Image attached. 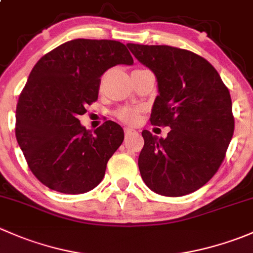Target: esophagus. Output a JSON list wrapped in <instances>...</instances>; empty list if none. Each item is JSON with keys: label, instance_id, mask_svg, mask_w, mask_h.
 I'll list each match as a JSON object with an SVG mask.
<instances>
[{"label": "esophagus", "instance_id": "obj_1", "mask_svg": "<svg viewBox=\"0 0 253 253\" xmlns=\"http://www.w3.org/2000/svg\"><path fill=\"white\" fill-rule=\"evenodd\" d=\"M125 134H126V137H129V136H132V134H138V132L127 127V128H125Z\"/></svg>", "mask_w": 253, "mask_h": 253}]
</instances>
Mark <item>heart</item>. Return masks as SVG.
<instances>
[{
    "mask_svg": "<svg viewBox=\"0 0 253 253\" xmlns=\"http://www.w3.org/2000/svg\"><path fill=\"white\" fill-rule=\"evenodd\" d=\"M116 117L125 124L133 125L138 121V111L132 108H122L116 111Z\"/></svg>",
    "mask_w": 253,
    "mask_h": 253,
    "instance_id": "heart-1",
    "label": "heart"
}]
</instances>
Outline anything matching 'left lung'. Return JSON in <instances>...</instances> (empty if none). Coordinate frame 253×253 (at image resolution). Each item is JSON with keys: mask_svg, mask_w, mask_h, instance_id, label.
<instances>
[{"mask_svg": "<svg viewBox=\"0 0 253 253\" xmlns=\"http://www.w3.org/2000/svg\"><path fill=\"white\" fill-rule=\"evenodd\" d=\"M158 82L150 124L169 126L167 138L144 129L138 168L145 185L180 197L205 186L225 158L234 133L229 89L201 56L168 45L127 44Z\"/></svg>", "mask_w": 253, "mask_h": 253, "instance_id": "8db88e82", "label": "left lung"}]
</instances>
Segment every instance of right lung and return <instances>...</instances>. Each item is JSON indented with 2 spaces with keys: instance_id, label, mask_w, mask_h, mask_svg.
Returning a JSON list of instances; mask_svg holds the SVG:
<instances>
[{
  "instance_id": "1",
  "label": "right lung",
  "mask_w": 253,
  "mask_h": 253,
  "mask_svg": "<svg viewBox=\"0 0 253 253\" xmlns=\"http://www.w3.org/2000/svg\"><path fill=\"white\" fill-rule=\"evenodd\" d=\"M116 65H133L122 42L75 39L42 56L30 72L17 104L16 137L29 169L51 190H93L122 144L116 122L91 133L78 120L98 99L101 76Z\"/></svg>"
}]
</instances>
